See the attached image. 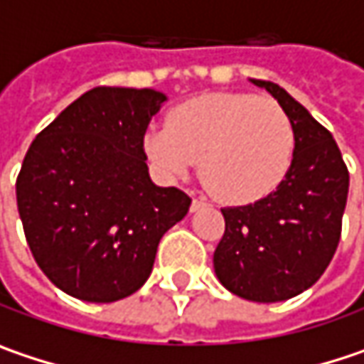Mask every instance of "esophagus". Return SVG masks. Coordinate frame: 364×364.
Masks as SVG:
<instances>
[{"label":"esophagus","mask_w":364,"mask_h":364,"mask_svg":"<svg viewBox=\"0 0 364 364\" xmlns=\"http://www.w3.org/2000/svg\"><path fill=\"white\" fill-rule=\"evenodd\" d=\"M203 207H207V200H205V198H195L193 205H191V211H198V209H203Z\"/></svg>","instance_id":"esophagus-1"}]
</instances>
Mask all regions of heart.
Here are the masks:
<instances>
[{
	"label": "heart",
	"mask_w": 364,
	"mask_h": 364,
	"mask_svg": "<svg viewBox=\"0 0 364 364\" xmlns=\"http://www.w3.org/2000/svg\"><path fill=\"white\" fill-rule=\"evenodd\" d=\"M294 132L284 109L265 97L211 92L182 103L166 126L144 134L149 161L168 178H184L203 161V178L232 205L267 196L292 161Z\"/></svg>",
	"instance_id": "1"
}]
</instances>
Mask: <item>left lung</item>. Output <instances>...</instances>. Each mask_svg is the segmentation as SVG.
Wrapping results in <instances>:
<instances>
[{
    "label": "left lung",
    "mask_w": 364,
    "mask_h": 364,
    "mask_svg": "<svg viewBox=\"0 0 364 364\" xmlns=\"http://www.w3.org/2000/svg\"><path fill=\"white\" fill-rule=\"evenodd\" d=\"M279 103L294 132L292 164L267 196L221 209L225 232L213 252L225 290L252 302H282L309 290L327 269L342 232L348 169L333 136L294 97L248 78Z\"/></svg>",
    "instance_id": "obj_1"
}]
</instances>
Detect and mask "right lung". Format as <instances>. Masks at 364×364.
I'll use <instances>...</instances> for the list:
<instances>
[{
	"label": "right lung",
	"mask_w": 364,
	"mask_h": 364,
	"mask_svg": "<svg viewBox=\"0 0 364 364\" xmlns=\"http://www.w3.org/2000/svg\"><path fill=\"white\" fill-rule=\"evenodd\" d=\"M168 101L155 89L97 87L33 141L16 182L26 242L43 273L85 302L134 294L153 272L161 236L191 196L157 186L143 139Z\"/></svg>",
	"instance_id": "1"
}]
</instances>
